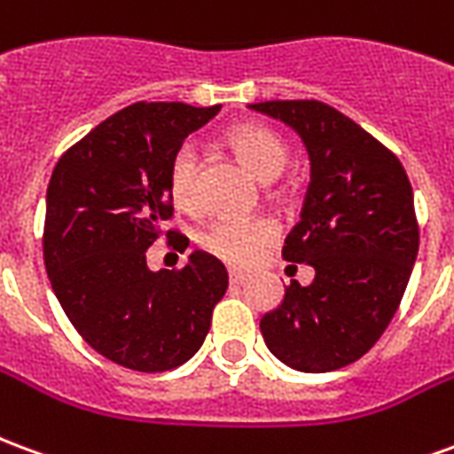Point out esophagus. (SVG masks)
Returning <instances> with one entry per match:
<instances>
[{"instance_id":"34e87169","label":"esophagus","mask_w":454,"mask_h":454,"mask_svg":"<svg viewBox=\"0 0 454 454\" xmlns=\"http://www.w3.org/2000/svg\"><path fill=\"white\" fill-rule=\"evenodd\" d=\"M228 282H231V285H246L247 275L246 272H240V270H228Z\"/></svg>"}]
</instances>
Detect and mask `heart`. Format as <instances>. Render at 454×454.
<instances>
[{
	"instance_id": "b5f03b06",
	"label": "heart",
	"mask_w": 454,
	"mask_h": 454,
	"mask_svg": "<svg viewBox=\"0 0 454 454\" xmlns=\"http://www.w3.org/2000/svg\"><path fill=\"white\" fill-rule=\"evenodd\" d=\"M226 145L240 160V165L260 182L279 177L289 160V148L275 130L262 123H238L226 133ZM199 153L192 143L179 145L172 155L168 175L169 197L177 208L197 204ZM275 238V226L265 218H218L199 233V247L228 265L246 267L255 260Z\"/></svg>"
}]
</instances>
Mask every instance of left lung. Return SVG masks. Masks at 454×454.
Returning <instances> with one entry per match:
<instances>
[{
  "label": "left lung",
  "instance_id": "1",
  "mask_svg": "<svg viewBox=\"0 0 454 454\" xmlns=\"http://www.w3.org/2000/svg\"><path fill=\"white\" fill-rule=\"evenodd\" d=\"M250 109L299 133L311 160L301 221L282 255L314 267L260 318L265 345L299 372L360 360L396 314L419 255L413 189L399 158L324 102H260Z\"/></svg>",
  "mask_w": 454,
  "mask_h": 454
}]
</instances>
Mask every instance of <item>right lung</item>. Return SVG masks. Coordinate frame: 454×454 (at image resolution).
I'll return each mask as SVG.
<instances>
[{"label":"right lung","mask_w":454,"mask_h":454,"mask_svg":"<svg viewBox=\"0 0 454 454\" xmlns=\"http://www.w3.org/2000/svg\"><path fill=\"white\" fill-rule=\"evenodd\" d=\"M221 106L130 104L58 160L45 194V272L74 331L106 360L168 372L194 357L228 289L204 250L184 270L145 262L169 207V162ZM169 236V233H168ZM175 240H187L175 236Z\"/></svg>","instance_id":"obj_1"}]
</instances>
